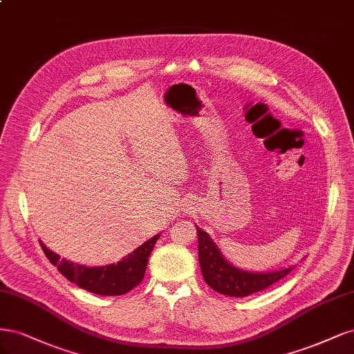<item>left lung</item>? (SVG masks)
Segmentation results:
<instances>
[{
	"mask_svg": "<svg viewBox=\"0 0 354 354\" xmlns=\"http://www.w3.org/2000/svg\"><path fill=\"white\" fill-rule=\"evenodd\" d=\"M198 234V260L203 278L210 288L230 297H247L254 292L263 291L275 282L285 278L291 268L273 272H247L232 266L221 250L213 243L207 232L197 226Z\"/></svg>",
	"mask_w": 354,
	"mask_h": 354,
	"instance_id": "1",
	"label": "left lung"
}]
</instances>
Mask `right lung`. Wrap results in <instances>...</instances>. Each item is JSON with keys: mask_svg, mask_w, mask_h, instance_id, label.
Wrapping results in <instances>:
<instances>
[{"mask_svg": "<svg viewBox=\"0 0 354 354\" xmlns=\"http://www.w3.org/2000/svg\"><path fill=\"white\" fill-rule=\"evenodd\" d=\"M158 238H160V234L148 239L118 263L93 268L60 259L59 254L45 247L42 241H39V244L45 256L54 266H57L62 275L71 282H75L79 288L98 295H122L133 290L144 279L148 257H150Z\"/></svg>", "mask_w": 354, "mask_h": 354, "instance_id": "1", "label": "right lung"}]
</instances>
